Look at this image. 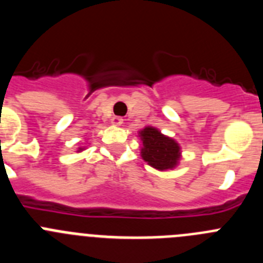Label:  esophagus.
Segmentation results:
<instances>
[{
  "label": "esophagus",
  "instance_id": "34e87169",
  "mask_svg": "<svg viewBox=\"0 0 263 263\" xmlns=\"http://www.w3.org/2000/svg\"><path fill=\"white\" fill-rule=\"evenodd\" d=\"M111 125H115V126H121L122 125V122H124V120H122V117H113L111 118Z\"/></svg>",
  "mask_w": 263,
  "mask_h": 263
}]
</instances>
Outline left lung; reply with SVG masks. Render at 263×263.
I'll return each mask as SVG.
<instances>
[{
  "label": "left lung",
  "mask_w": 263,
  "mask_h": 263,
  "mask_svg": "<svg viewBox=\"0 0 263 263\" xmlns=\"http://www.w3.org/2000/svg\"><path fill=\"white\" fill-rule=\"evenodd\" d=\"M138 137L141 138V157L148 166L159 171L175 168L182 157L180 146L174 138L164 136L160 130L153 126H145L139 130Z\"/></svg>",
  "instance_id": "obj_1"
}]
</instances>
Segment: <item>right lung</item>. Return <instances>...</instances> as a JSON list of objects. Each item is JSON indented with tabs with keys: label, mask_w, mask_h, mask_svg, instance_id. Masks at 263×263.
Here are the masks:
<instances>
[{
	"label": "right lung",
	"mask_w": 263,
	"mask_h": 263,
	"mask_svg": "<svg viewBox=\"0 0 263 263\" xmlns=\"http://www.w3.org/2000/svg\"><path fill=\"white\" fill-rule=\"evenodd\" d=\"M83 150H85V148H84V147H79V148H78V153L83 152Z\"/></svg>",
	"instance_id": "right-lung-1"
}]
</instances>
